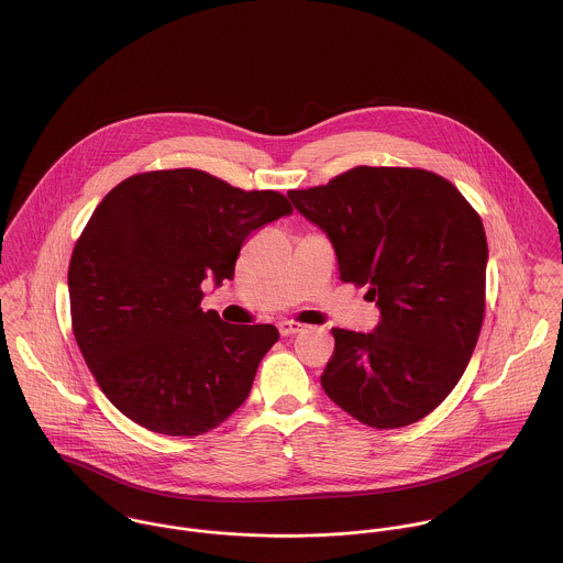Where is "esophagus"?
I'll list each match as a JSON object with an SVG mask.
<instances>
[{"label": "esophagus", "mask_w": 563, "mask_h": 563, "mask_svg": "<svg viewBox=\"0 0 563 563\" xmlns=\"http://www.w3.org/2000/svg\"><path fill=\"white\" fill-rule=\"evenodd\" d=\"M303 328H306V325L298 323V321H280V323H278V332H280L283 336L298 334V332H302Z\"/></svg>", "instance_id": "34e87169"}]
</instances>
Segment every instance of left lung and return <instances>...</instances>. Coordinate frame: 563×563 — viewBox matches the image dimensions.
Wrapping results in <instances>:
<instances>
[{
  "label": "left lung",
  "mask_w": 563,
  "mask_h": 563,
  "mask_svg": "<svg viewBox=\"0 0 563 563\" xmlns=\"http://www.w3.org/2000/svg\"><path fill=\"white\" fill-rule=\"evenodd\" d=\"M287 197L334 246L343 283L368 285L373 332L334 328L325 394L373 429L429 416L463 377L484 319L482 220L441 175L355 167Z\"/></svg>",
  "instance_id": "obj_1"
}]
</instances>
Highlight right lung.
Segmentation results:
<instances>
[{"label":"right lung","mask_w":563,"mask_h":563,"mask_svg":"<svg viewBox=\"0 0 563 563\" xmlns=\"http://www.w3.org/2000/svg\"><path fill=\"white\" fill-rule=\"evenodd\" d=\"M291 212L280 192H246L197 169L132 175L100 201L68 267L73 332L132 422L195 437L249 398L278 330L203 312L201 283L231 280L244 240Z\"/></svg>","instance_id":"add662e5"}]
</instances>
